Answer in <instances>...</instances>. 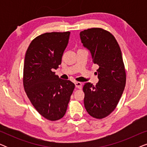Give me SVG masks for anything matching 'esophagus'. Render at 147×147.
Segmentation results:
<instances>
[{
	"label": "esophagus",
	"instance_id": "esophagus-1",
	"mask_svg": "<svg viewBox=\"0 0 147 147\" xmlns=\"http://www.w3.org/2000/svg\"><path fill=\"white\" fill-rule=\"evenodd\" d=\"M75 85L76 87L78 88V89H81L82 87V84L80 82H75Z\"/></svg>",
	"mask_w": 147,
	"mask_h": 147
}]
</instances>
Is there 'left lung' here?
<instances>
[{
    "label": "left lung",
    "instance_id": "obj_1",
    "mask_svg": "<svg viewBox=\"0 0 147 147\" xmlns=\"http://www.w3.org/2000/svg\"><path fill=\"white\" fill-rule=\"evenodd\" d=\"M80 39L84 47L91 53L97 64L99 81L84 85V106L92 117L102 119L115 109L126 85V71L122 52L115 37L101 28L81 31Z\"/></svg>",
    "mask_w": 147,
    "mask_h": 147
}]
</instances>
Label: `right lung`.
I'll use <instances>...</instances> for the list:
<instances>
[{
  "label": "right lung",
  "instance_id": "right-lung-1",
  "mask_svg": "<svg viewBox=\"0 0 147 147\" xmlns=\"http://www.w3.org/2000/svg\"><path fill=\"white\" fill-rule=\"evenodd\" d=\"M70 32L45 33L28 47L23 68V86L31 104L46 119L55 121L65 115L75 84L61 80L54 69L61 63Z\"/></svg>",
  "mask_w": 147,
  "mask_h": 147
}]
</instances>
